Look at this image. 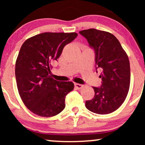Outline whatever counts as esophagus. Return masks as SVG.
Instances as JSON below:
<instances>
[{
  "label": "esophagus",
  "mask_w": 145,
  "mask_h": 145,
  "mask_svg": "<svg viewBox=\"0 0 145 145\" xmlns=\"http://www.w3.org/2000/svg\"><path fill=\"white\" fill-rule=\"evenodd\" d=\"M74 86L77 89H81V88H83V85L82 84H77V83H76V84H74Z\"/></svg>",
  "instance_id": "esophagus-1"
}]
</instances>
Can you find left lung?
<instances>
[{
  "label": "left lung",
  "mask_w": 145,
  "mask_h": 145,
  "mask_svg": "<svg viewBox=\"0 0 145 145\" xmlns=\"http://www.w3.org/2000/svg\"><path fill=\"white\" fill-rule=\"evenodd\" d=\"M96 53V67L102 70V85L93 87L94 98L86 102V108L98 114H108L124 102L130 86V64L118 39L110 32L96 29L79 31Z\"/></svg>",
  "instance_id": "8db88e82"
}]
</instances>
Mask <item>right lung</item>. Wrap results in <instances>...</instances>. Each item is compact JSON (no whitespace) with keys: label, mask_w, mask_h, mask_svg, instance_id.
Here are the masks:
<instances>
[{"label":"right lung","mask_w":145,"mask_h":145,"mask_svg":"<svg viewBox=\"0 0 145 145\" xmlns=\"http://www.w3.org/2000/svg\"><path fill=\"white\" fill-rule=\"evenodd\" d=\"M76 33L45 32L26 39L19 51L15 75L20 96L27 109L41 117H53L65 107L72 82L57 81L50 75L51 62L57 61L64 47Z\"/></svg>","instance_id":"add662e5"}]
</instances>
